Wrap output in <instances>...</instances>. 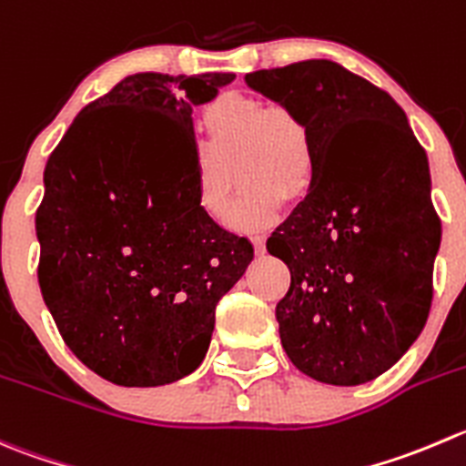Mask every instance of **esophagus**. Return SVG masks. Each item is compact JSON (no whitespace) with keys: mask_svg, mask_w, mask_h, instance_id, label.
I'll use <instances>...</instances> for the list:
<instances>
[{"mask_svg":"<svg viewBox=\"0 0 466 466\" xmlns=\"http://www.w3.org/2000/svg\"><path fill=\"white\" fill-rule=\"evenodd\" d=\"M252 243H255L257 255H261V252L266 250V238H264V234H255V237H252Z\"/></svg>","mask_w":466,"mask_h":466,"instance_id":"34e87169","label":"esophagus"}]
</instances>
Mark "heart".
I'll use <instances>...</instances> for the list:
<instances>
[{
	"mask_svg": "<svg viewBox=\"0 0 466 466\" xmlns=\"http://www.w3.org/2000/svg\"><path fill=\"white\" fill-rule=\"evenodd\" d=\"M202 127L207 152L196 161L198 209L225 223L234 177L243 193L229 223L237 229H259L275 223L287 198L300 200L316 177V146L311 127L296 108L243 93H223L205 108Z\"/></svg>",
	"mask_w": 466,
	"mask_h": 466,
	"instance_id": "b5f03b06",
	"label": "heart"
}]
</instances>
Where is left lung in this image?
<instances>
[{"label": "left lung", "instance_id": "8db88e82", "mask_svg": "<svg viewBox=\"0 0 466 466\" xmlns=\"http://www.w3.org/2000/svg\"><path fill=\"white\" fill-rule=\"evenodd\" d=\"M309 123L316 177L266 248L289 266L275 307L298 371L353 387L394 367L432 305L441 223L426 150L405 111L339 63L300 61L246 75Z\"/></svg>", "mask_w": 466, "mask_h": 466}]
</instances>
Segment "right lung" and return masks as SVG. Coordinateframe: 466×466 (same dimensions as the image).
<instances>
[{
	"label": "right lung",
	"mask_w": 466,
	"mask_h": 466,
	"mask_svg": "<svg viewBox=\"0 0 466 466\" xmlns=\"http://www.w3.org/2000/svg\"><path fill=\"white\" fill-rule=\"evenodd\" d=\"M234 75L138 72L90 102L45 166L43 300L72 353L113 385L200 367L216 305L252 261L196 202L193 106Z\"/></svg>",
	"instance_id": "1"
}]
</instances>
